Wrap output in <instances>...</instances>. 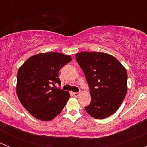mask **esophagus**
<instances>
[{"mask_svg": "<svg viewBox=\"0 0 147 147\" xmlns=\"http://www.w3.org/2000/svg\"><path fill=\"white\" fill-rule=\"evenodd\" d=\"M79 94H80L79 92H73V93H72V94H73L75 97H78V96H79Z\"/></svg>", "mask_w": 147, "mask_h": 147, "instance_id": "1", "label": "esophagus"}]
</instances>
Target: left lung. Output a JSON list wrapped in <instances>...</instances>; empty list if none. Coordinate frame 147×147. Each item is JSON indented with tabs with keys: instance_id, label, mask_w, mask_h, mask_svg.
Instances as JSON below:
<instances>
[{
	"instance_id": "1",
	"label": "left lung",
	"mask_w": 147,
	"mask_h": 147,
	"mask_svg": "<svg viewBox=\"0 0 147 147\" xmlns=\"http://www.w3.org/2000/svg\"><path fill=\"white\" fill-rule=\"evenodd\" d=\"M75 59L89 84L91 102L85 107L95 119H105L115 113L127 92V69L114 56L100 52H82Z\"/></svg>"
}]
</instances>
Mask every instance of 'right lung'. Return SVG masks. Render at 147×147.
Segmentation results:
<instances>
[{"label":"right lung","instance_id":"right-lung-1","mask_svg":"<svg viewBox=\"0 0 147 147\" xmlns=\"http://www.w3.org/2000/svg\"><path fill=\"white\" fill-rule=\"evenodd\" d=\"M72 60L69 55L60 53H40L29 57L19 68L18 97L34 117L50 121L62 112L70 95L53 85L61 84L59 71Z\"/></svg>","mask_w":147,"mask_h":147}]
</instances>
